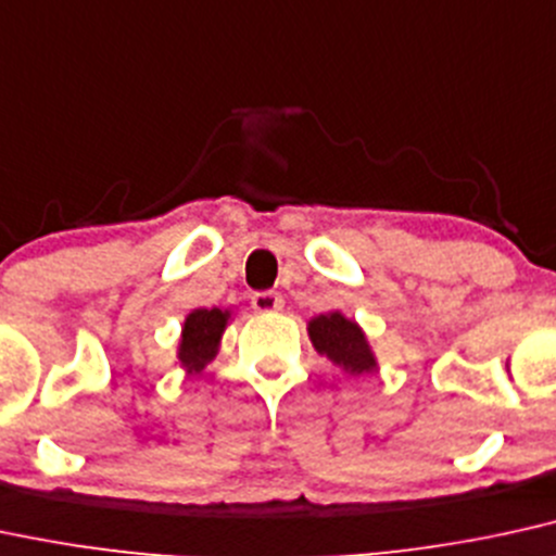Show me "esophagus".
Segmentation results:
<instances>
[{
  "instance_id": "esophagus-1",
  "label": "esophagus",
  "mask_w": 556,
  "mask_h": 556,
  "mask_svg": "<svg viewBox=\"0 0 556 556\" xmlns=\"http://www.w3.org/2000/svg\"><path fill=\"white\" fill-rule=\"evenodd\" d=\"M251 305H253V311H258V313H277L285 307V298L279 295V292H271V290L256 292V295L251 298Z\"/></svg>"
}]
</instances>
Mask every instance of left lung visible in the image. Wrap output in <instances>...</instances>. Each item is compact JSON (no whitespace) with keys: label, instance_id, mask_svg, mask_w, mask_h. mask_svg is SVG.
I'll list each match as a JSON object with an SVG mask.
<instances>
[{"label":"left lung","instance_id":"obj_1","mask_svg":"<svg viewBox=\"0 0 556 556\" xmlns=\"http://www.w3.org/2000/svg\"><path fill=\"white\" fill-rule=\"evenodd\" d=\"M307 337L313 346L333 365L342 367L350 376H365V372L378 370L376 352L367 342L365 331L359 329L357 320L346 318L344 313L331 311L307 320Z\"/></svg>","mask_w":556,"mask_h":556}]
</instances>
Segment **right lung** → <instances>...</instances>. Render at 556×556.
<instances>
[{"instance_id":"right-lung-1","label":"right lung","mask_w":556,"mask_h":556,"mask_svg":"<svg viewBox=\"0 0 556 556\" xmlns=\"http://www.w3.org/2000/svg\"><path fill=\"white\" fill-rule=\"evenodd\" d=\"M230 318L232 311L223 307H197L186 316L178 342V363L189 376L202 372L217 357Z\"/></svg>"}]
</instances>
